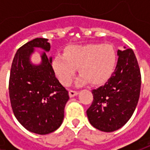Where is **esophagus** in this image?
<instances>
[{"label":"esophagus","mask_w":150,"mask_h":150,"mask_svg":"<svg viewBox=\"0 0 150 150\" xmlns=\"http://www.w3.org/2000/svg\"><path fill=\"white\" fill-rule=\"evenodd\" d=\"M78 91H75V90H70L69 91V96L72 97V96H77L78 95Z\"/></svg>","instance_id":"obj_1"}]
</instances>
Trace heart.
I'll return each mask as SVG.
<instances>
[{
  "label": "heart",
  "instance_id": "b5f03b06",
  "mask_svg": "<svg viewBox=\"0 0 150 150\" xmlns=\"http://www.w3.org/2000/svg\"><path fill=\"white\" fill-rule=\"evenodd\" d=\"M116 62V53L108 44H89L71 46L64 54H57L52 60V67L59 82L68 86L76 72L81 75L77 84H100L112 74Z\"/></svg>",
  "mask_w": 150,
  "mask_h": 150
}]
</instances>
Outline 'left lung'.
Masks as SVG:
<instances>
[{
	"mask_svg": "<svg viewBox=\"0 0 150 150\" xmlns=\"http://www.w3.org/2000/svg\"><path fill=\"white\" fill-rule=\"evenodd\" d=\"M115 71L103 86L92 90L93 101L87 110L96 129L113 132L125 125L138 103L142 75L132 49L118 50Z\"/></svg>",
	"mask_w": 150,
	"mask_h": 150,
	"instance_id": "obj_1",
	"label": "left lung"
}]
</instances>
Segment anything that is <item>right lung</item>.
<instances>
[{"mask_svg": "<svg viewBox=\"0 0 150 150\" xmlns=\"http://www.w3.org/2000/svg\"><path fill=\"white\" fill-rule=\"evenodd\" d=\"M34 47L49 51L50 45L46 38H38L18 50L12 62L8 92L12 109L19 123L30 132L45 135L62 125L69 95L55 77L51 59L46 53L39 66L31 64L30 55Z\"/></svg>", "mask_w": 150, "mask_h": 150, "instance_id": "1", "label": "right lung"}]
</instances>
